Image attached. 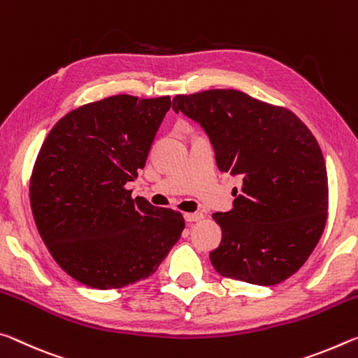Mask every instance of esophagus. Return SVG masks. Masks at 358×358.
I'll return each instance as SVG.
<instances>
[{
  "instance_id": "obj_1",
  "label": "esophagus",
  "mask_w": 358,
  "mask_h": 358,
  "mask_svg": "<svg viewBox=\"0 0 358 358\" xmlns=\"http://www.w3.org/2000/svg\"><path fill=\"white\" fill-rule=\"evenodd\" d=\"M184 217H185V220L187 222H198V220H201L203 219V214L201 213H187V214H184Z\"/></svg>"
}]
</instances>
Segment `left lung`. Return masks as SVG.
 Instances as JSON below:
<instances>
[{
    "instance_id": "8db88e82",
    "label": "left lung",
    "mask_w": 358,
    "mask_h": 358,
    "mask_svg": "<svg viewBox=\"0 0 358 358\" xmlns=\"http://www.w3.org/2000/svg\"><path fill=\"white\" fill-rule=\"evenodd\" d=\"M173 109L206 131L220 171L241 179L233 209L213 214L222 228L209 254L215 271L255 285L289 279L327 224L328 179L317 139L292 110L233 89L178 95Z\"/></svg>"
}]
</instances>
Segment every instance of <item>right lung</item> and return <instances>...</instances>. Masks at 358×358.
<instances>
[{
  "label": "right lung",
  "instance_id": "right-lung-1",
  "mask_svg": "<svg viewBox=\"0 0 358 358\" xmlns=\"http://www.w3.org/2000/svg\"><path fill=\"white\" fill-rule=\"evenodd\" d=\"M171 98L115 95L71 110L52 128L30 179V203L50 255L92 289L149 278L179 241L182 214L131 198Z\"/></svg>",
  "mask_w": 358,
  "mask_h": 358
}]
</instances>
